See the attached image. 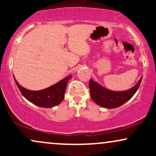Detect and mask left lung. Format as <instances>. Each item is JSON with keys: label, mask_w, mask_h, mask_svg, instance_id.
I'll return each mask as SVG.
<instances>
[{"label": "left lung", "mask_w": 156, "mask_h": 156, "mask_svg": "<svg viewBox=\"0 0 156 156\" xmlns=\"http://www.w3.org/2000/svg\"><path fill=\"white\" fill-rule=\"evenodd\" d=\"M142 77L134 87L128 90L115 91L110 90L102 87L98 82L92 79L89 80L90 96L92 99L98 105L107 108H114L123 105L134 95L140 86Z\"/></svg>", "instance_id": "obj_1"}]
</instances>
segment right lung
<instances>
[{"mask_svg": "<svg viewBox=\"0 0 156 156\" xmlns=\"http://www.w3.org/2000/svg\"><path fill=\"white\" fill-rule=\"evenodd\" d=\"M72 76H69L48 88L38 91L28 90L20 86L15 78L21 94L28 101L42 108H52L58 105L64 100L66 87Z\"/></svg>", "mask_w": 156, "mask_h": 156, "instance_id": "right-lung-1", "label": "right lung"}]
</instances>
